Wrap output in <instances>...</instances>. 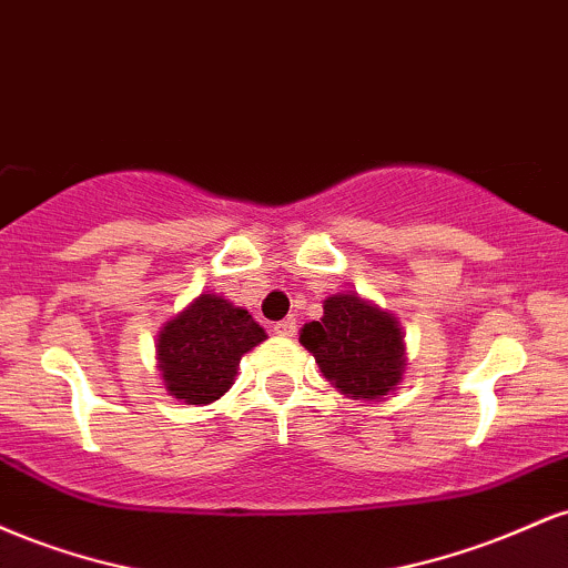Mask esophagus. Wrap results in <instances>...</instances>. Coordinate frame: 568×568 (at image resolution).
<instances>
[{"label": "esophagus", "mask_w": 568, "mask_h": 568, "mask_svg": "<svg viewBox=\"0 0 568 568\" xmlns=\"http://www.w3.org/2000/svg\"><path fill=\"white\" fill-rule=\"evenodd\" d=\"M275 334L277 336H293V334H296V321H293V317H285V321L275 323Z\"/></svg>", "instance_id": "1"}]
</instances>
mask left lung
Segmentation results:
<instances>
[{
    "label": "left lung",
    "mask_w": 568,
    "mask_h": 568,
    "mask_svg": "<svg viewBox=\"0 0 568 568\" xmlns=\"http://www.w3.org/2000/svg\"><path fill=\"white\" fill-rule=\"evenodd\" d=\"M298 342L325 379L352 400H384L408 366L400 321L355 291L331 293L323 317L304 323Z\"/></svg>",
    "instance_id": "8db88e82"
}]
</instances>
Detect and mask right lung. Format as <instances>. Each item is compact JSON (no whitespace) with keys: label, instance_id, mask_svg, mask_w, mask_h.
<instances>
[{"label":"right lung","instance_id":"obj_1","mask_svg":"<svg viewBox=\"0 0 568 568\" xmlns=\"http://www.w3.org/2000/svg\"><path fill=\"white\" fill-rule=\"evenodd\" d=\"M266 338L264 328L221 293L202 291L158 334V371L168 395L207 406L230 393L245 352Z\"/></svg>","mask_w":568,"mask_h":568}]
</instances>
